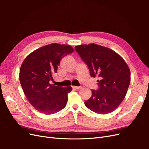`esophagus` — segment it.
Wrapping results in <instances>:
<instances>
[{
  "mask_svg": "<svg viewBox=\"0 0 149 149\" xmlns=\"http://www.w3.org/2000/svg\"><path fill=\"white\" fill-rule=\"evenodd\" d=\"M74 89H80L82 87L81 86H72Z\"/></svg>",
  "mask_w": 149,
  "mask_h": 149,
  "instance_id": "34e87169",
  "label": "esophagus"
}]
</instances>
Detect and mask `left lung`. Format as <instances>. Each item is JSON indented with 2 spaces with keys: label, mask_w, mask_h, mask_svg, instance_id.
I'll return each mask as SVG.
<instances>
[{
  "label": "left lung",
  "mask_w": 149,
  "mask_h": 149,
  "mask_svg": "<svg viewBox=\"0 0 149 149\" xmlns=\"http://www.w3.org/2000/svg\"><path fill=\"white\" fill-rule=\"evenodd\" d=\"M75 50L87 65L91 77L97 76V90L84 104L100 114L114 111L124 99L130 82L128 65L119 54L105 47L91 43L76 46Z\"/></svg>",
  "instance_id": "8db88e82"
}]
</instances>
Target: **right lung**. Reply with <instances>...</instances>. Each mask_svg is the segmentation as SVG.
Listing matches in <instances>:
<instances>
[{
    "instance_id": "right-lung-1",
    "label": "right lung",
    "mask_w": 149,
    "mask_h": 149,
    "mask_svg": "<svg viewBox=\"0 0 149 149\" xmlns=\"http://www.w3.org/2000/svg\"><path fill=\"white\" fill-rule=\"evenodd\" d=\"M73 52L70 45L52 43L31 52L22 63L19 73L22 89L31 106L41 113L54 114L65 107L72 88L49 82L61 58Z\"/></svg>"
}]
</instances>
